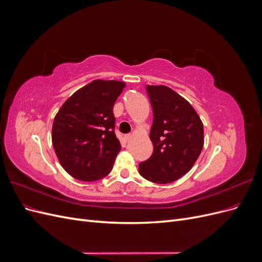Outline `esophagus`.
<instances>
[{
	"label": "esophagus",
	"instance_id": "obj_1",
	"mask_svg": "<svg viewBox=\"0 0 262 262\" xmlns=\"http://www.w3.org/2000/svg\"><path fill=\"white\" fill-rule=\"evenodd\" d=\"M131 137H132L131 134H125V136L123 137V139H124V141H125V142H129V141H130V139H131Z\"/></svg>",
	"mask_w": 262,
	"mask_h": 262
}]
</instances>
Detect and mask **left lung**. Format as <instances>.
I'll use <instances>...</instances> for the list:
<instances>
[{
	"label": "left lung",
	"mask_w": 262,
	"mask_h": 262,
	"mask_svg": "<svg viewBox=\"0 0 262 262\" xmlns=\"http://www.w3.org/2000/svg\"><path fill=\"white\" fill-rule=\"evenodd\" d=\"M153 109V153L140 163V175L155 184L176 181L192 168L203 143V123L193 107L164 85L146 86Z\"/></svg>",
	"instance_id": "8db88e82"
}]
</instances>
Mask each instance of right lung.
Wrapping results in <instances>:
<instances>
[{
	"mask_svg": "<svg viewBox=\"0 0 262 262\" xmlns=\"http://www.w3.org/2000/svg\"><path fill=\"white\" fill-rule=\"evenodd\" d=\"M125 84L95 80L60 108L52 125V144L62 167L82 181L112 171L121 145L115 134V102Z\"/></svg>",
	"mask_w": 262,
	"mask_h": 262,
	"instance_id": "1",
	"label": "right lung"
}]
</instances>
